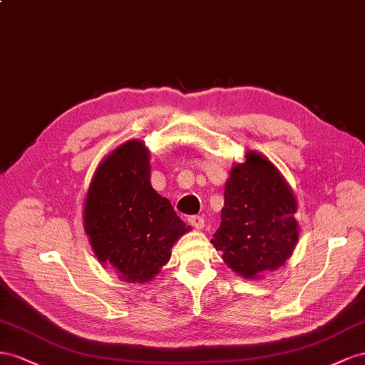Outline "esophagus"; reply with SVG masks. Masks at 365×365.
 I'll use <instances>...</instances> for the list:
<instances>
[{"mask_svg": "<svg viewBox=\"0 0 365 365\" xmlns=\"http://www.w3.org/2000/svg\"><path fill=\"white\" fill-rule=\"evenodd\" d=\"M188 223L194 229H203V226H205V220H203V217H200V215H191L188 218Z\"/></svg>", "mask_w": 365, "mask_h": 365, "instance_id": "1", "label": "esophagus"}]
</instances>
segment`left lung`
<instances>
[{
	"instance_id": "1",
	"label": "left lung",
	"mask_w": 365,
	"mask_h": 365,
	"mask_svg": "<svg viewBox=\"0 0 365 365\" xmlns=\"http://www.w3.org/2000/svg\"><path fill=\"white\" fill-rule=\"evenodd\" d=\"M225 185L222 223L211 243L235 274L257 278L292 255L298 242L294 191L272 162L246 153Z\"/></svg>"
}]
</instances>
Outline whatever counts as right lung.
<instances>
[{"label":"right lung","mask_w":365,"mask_h":365,"mask_svg":"<svg viewBox=\"0 0 365 365\" xmlns=\"http://www.w3.org/2000/svg\"><path fill=\"white\" fill-rule=\"evenodd\" d=\"M150 174L148 148L128 140L101 162L86 199L84 229L93 252L127 283L153 279L191 229L153 190Z\"/></svg>","instance_id":"right-lung-1"}]
</instances>
